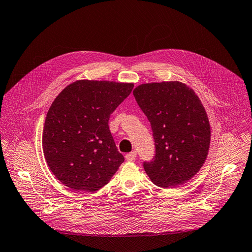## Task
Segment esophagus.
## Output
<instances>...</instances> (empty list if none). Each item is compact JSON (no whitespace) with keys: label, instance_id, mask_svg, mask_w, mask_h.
<instances>
[{"label":"esophagus","instance_id":"esophagus-1","mask_svg":"<svg viewBox=\"0 0 252 252\" xmlns=\"http://www.w3.org/2000/svg\"><path fill=\"white\" fill-rule=\"evenodd\" d=\"M125 158H126V160H128V161H134L135 160V158H136V152H130V153H128L126 156H125Z\"/></svg>","mask_w":252,"mask_h":252}]
</instances>
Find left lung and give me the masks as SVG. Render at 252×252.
<instances>
[{
	"instance_id": "8db88e82",
	"label": "left lung",
	"mask_w": 252,
	"mask_h": 252,
	"mask_svg": "<svg viewBox=\"0 0 252 252\" xmlns=\"http://www.w3.org/2000/svg\"><path fill=\"white\" fill-rule=\"evenodd\" d=\"M153 131L155 156L144 168L162 188L184 184L205 163L211 129L206 110L192 89L180 82L143 84L133 91Z\"/></svg>"
}]
</instances>
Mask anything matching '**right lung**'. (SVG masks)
I'll use <instances>...</instances> for the list:
<instances>
[{"label": "right lung", "instance_id": "obj_1", "mask_svg": "<svg viewBox=\"0 0 252 252\" xmlns=\"http://www.w3.org/2000/svg\"><path fill=\"white\" fill-rule=\"evenodd\" d=\"M133 84L77 80L49 107L42 133L44 157L65 186L93 192L106 185L124 162L108 127L114 110Z\"/></svg>", "mask_w": 252, "mask_h": 252}]
</instances>
